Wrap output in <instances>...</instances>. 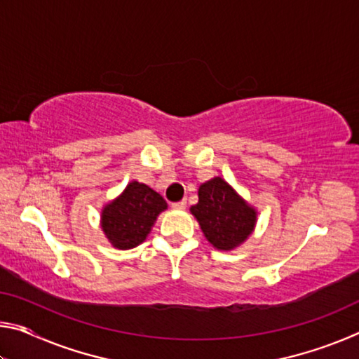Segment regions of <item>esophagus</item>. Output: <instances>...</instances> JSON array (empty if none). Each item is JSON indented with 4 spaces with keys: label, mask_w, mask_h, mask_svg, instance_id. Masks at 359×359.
<instances>
[{
    "label": "esophagus",
    "mask_w": 359,
    "mask_h": 359,
    "mask_svg": "<svg viewBox=\"0 0 359 359\" xmlns=\"http://www.w3.org/2000/svg\"><path fill=\"white\" fill-rule=\"evenodd\" d=\"M172 208L174 209H185L187 208V201H185V199H182V201L172 203Z\"/></svg>",
    "instance_id": "obj_1"
}]
</instances>
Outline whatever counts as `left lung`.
<instances>
[{
  "instance_id": "left-lung-1",
  "label": "left lung",
  "mask_w": 359,
  "mask_h": 359,
  "mask_svg": "<svg viewBox=\"0 0 359 359\" xmlns=\"http://www.w3.org/2000/svg\"><path fill=\"white\" fill-rule=\"evenodd\" d=\"M198 196V204L190 210L205 238L218 250H231L252 234L257 212L223 179L205 182L199 187Z\"/></svg>"
}]
</instances>
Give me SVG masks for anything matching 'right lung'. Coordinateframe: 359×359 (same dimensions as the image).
Segmentation results:
<instances>
[{
    "label": "right lung",
    "instance_id": "1",
    "mask_svg": "<svg viewBox=\"0 0 359 359\" xmlns=\"http://www.w3.org/2000/svg\"><path fill=\"white\" fill-rule=\"evenodd\" d=\"M166 208L160 194L135 180L102 209L101 228L114 247L128 250L145 241L158 214Z\"/></svg>",
    "mask_w": 359,
    "mask_h": 359
}]
</instances>
